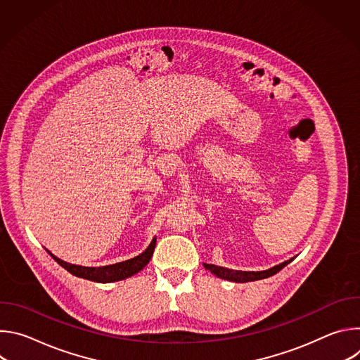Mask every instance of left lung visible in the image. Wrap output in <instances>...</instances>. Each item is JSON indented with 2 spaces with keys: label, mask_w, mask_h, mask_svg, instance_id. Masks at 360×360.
<instances>
[{
  "label": "left lung",
  "mask_w": 360,
  "mask_h": 360,
  "mask_svg": "<svg viewBox=\"0 0 360 360\" xmlns=\"http://www.w3.org/2000/svg\"><path fill=\"white\" fill-rule=\"evenodd\" d=\"M292 259L276 265L268 271H261V272H242V271H232L228 268H222V266H217V265H211V264H203V266L210 269L214 275H217L221 279H226V281H232V282H252V281H259V279H265L269 278L275 274H278L281 269H283Z\"/></svg>",
  "instance_id": "left-lung-1"
}]
</instances>
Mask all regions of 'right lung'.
I'll return each instance as SVG.
<instances>
[{
    "instance_id": "1",
    "label": "right lung",
    "mask_w": 360,
    "mask_h": 360,
    "mask_svg": "<svg viewBox=\"0 0 360 360\" xmlns=\"http://www.w3.org/2000/svg\"><path fill=\"white\" fill-rule=\"evenodd\" d=\"M155 243H157V239L153 238L150 245L141 255L135 256V258L128 259L125 262H120V264H114V265H108V266H99V268H86V266H79V265H71V264H67V262L58 259L57 256H54L53 253H49V252L48 253L53 256V258L64 269H67L74 276L99 282V283H107V282L122 281L125 278H129V276L138 274L141 269H143L152 258L153 249H155Z\"/></svg>"
}]
</instances>
